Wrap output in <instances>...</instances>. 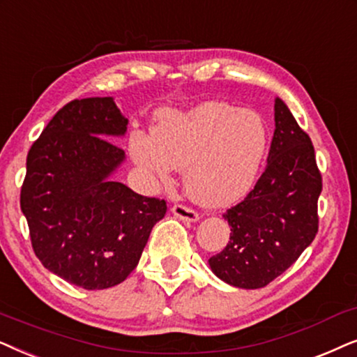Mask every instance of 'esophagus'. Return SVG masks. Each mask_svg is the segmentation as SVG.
<instances>
[{
    "label": "esophagus",
    "instance_id": "esophagus-1",
    "mask_svg": "<svg viewBox=\"0 0 357 357\" xmlns=\"http://www.w3.org/2000/svg\"><path fill=\"white\" fill-rule=\"evenodd\" d=\"M171 213H173L174 217H178L179 220H184L189 223L199 220V213L196 211H192V208L184 207V206H173L171 207Z\"/></svg>",
    "mask_w": 357,
    "mask_h": 357
}]
</instances>
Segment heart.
I'll return each instance as SVG.
<instances>
[{
    "label": "heart",
    "mask_w": 357,
    "mask_h": 357,
    "mask_svg": "<svg viewBox=\"0 0 357 357\" xmlns=\"http://www.w3.org/2000/svg\"><path fill=\"white\" fill-rule=\"evenodd\" d=\"M268 150V129L259 114L222 101L191 111H165L151 137L134 132L132 160L160 181L183 168L184 189L206 207H225L251 191Z\"/></svg>",
    "instance_id": "heart-1"
}]
</instances>
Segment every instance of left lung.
I'll return each mask as SVG.
<instances>
[{"label": "left lung", "mask_w": 357, "mask_h": 357, "mask_svg": "<svg viewBox=\"0 0 357 357\" xmlns=\"http://www.w3.org/2000/svg\"><path fill=\"white\" fill-rule=\"evenodd\" d=\"M274 122L264 173L245 201L225 212L230 240L208 259L218 279L238 289L268 286L318 231L321 174L310 137L281 98L274 99Z\"/></svg>", "instance_id": "1"}]
</instances>
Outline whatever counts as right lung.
<instances>
[{
  "mask_svg": "<svg viewBox=\"0 0 357 357\" xmlns=\"http://www.w3.org/2000/svg\"><path fill=\"white\" fill-rule=\"evenodd\" d=\"M127 121L112 98L75 99L31 146L21 211L40 263L86 291L114 287L139 264L166 202L112 179Z\"/></svg>",
  "mask_w": 357,
  "mask_h": 357,
  "instance_id": "1",
  "label": "right lung"
}]
</instances>
